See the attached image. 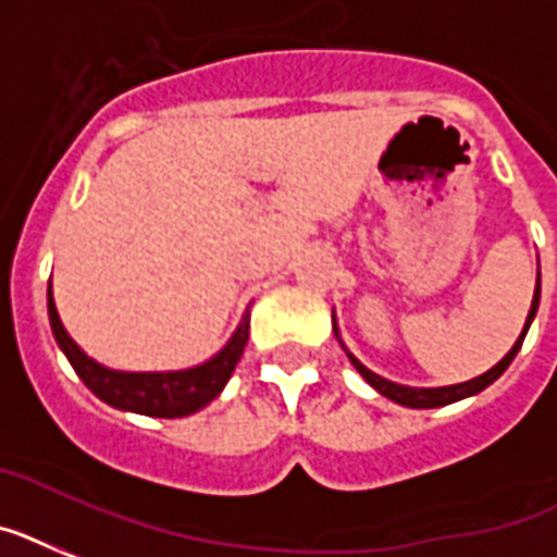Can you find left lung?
<instances>
[{"label":"left lung","instance_id":"obj_1","mask_svg":"<svg viewBox=\"0 0 557 557\" xmlns=\"http://www.w3.org/2000/svg\"><path fill=\"white\" fill-rule=\"evenodd\" d=\"M537 302H541V271H537V286H535V297H532V309H529L527 325H523L521 337L515 341L512 349L506 351L504 360H500L498 366H492L490 372H483L481 377H472V381H467V383H455V386H441V388L400 386V383L386 381V377H381V374H374L372 369H366V366L360 363V360H357V357L346 349V346H343V349H346V355H349V360L355 363L357 372L363 374V381L369 383L372 388H377V392H381L383 397H388V400H395V404H400V406H409V409H435V406H449V404H455V400H463V397H472V395H478V392H483V388L490 386V383L498 381L500 374L509 369V363L515 360L518 349L523 346V337H527L529 325H532V320H535ZM334 334H337V325H334Z\"/></svg>","mask_w":557,"mask_h":557}]
</instances>
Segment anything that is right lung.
<instances>
[{
    "label": "right lung",
    "instance_id": "1",
    "mask_svg": "<svg viewBox=\"0 0 557 557\" xmlns=\"http://www.w3.org/2000/svg\"><path fill=\"white\" fill-rule=\"evenodd\" d=\"M48 318H51L59 349L65 351L67 363L74 366L79 381L108 406L122 411H137V414H148V418H185V414H194V411L211 404L234 374V366L239 363L248 343L246 311L237 332L232 334V341L206 363L183 369V372H116V369L97 363L94 357L85 355L71 341V334L65 332V325L59 320L51 288H48Z\"/></svg>",
    "mask_w": 557,
    "mask_h": 557
}]
</instances>
